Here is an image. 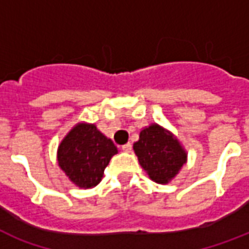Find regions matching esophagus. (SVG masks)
<instances>
[{"instance_id": "34e87169", "label": "esophagus", "mask_w": 249, "mask_h": 249, "mask_svg": "<svg viewBox=\"0 0 249 249\" xmlns=\"http://www.w3.org/2000/svg\"><path fill=\"white\" fill-rule=\"evenodd\" d=\"M121 150H123L124 152H130L132 151V144L130 143L124 144V146H121Z\"/></svg>"}]
</instances>
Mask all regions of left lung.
<instances>
[{"label":"left lung","instance_id":"left-lung-1","mask_svg":"<svg viewBox=\"0 0 249 249\" xmlns=\"http://www.w3.org/2000/svg\"><path fill=\"white\" fill-rule=\"evenodd\" d=\"M133 150L148 177L161 185L172 181L187 160L185 148L177 138L158 124L141 130Z\"/></svg>","mask_w":249,"mask_h":249}]
</instances>
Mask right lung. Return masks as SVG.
Listing matches in <instances>:
<instances>
[{"label": "right lung", "instance_id": "obj_1", "mask_svg": "<svg viewBox=\"0 0 249 249\" xmlns=\"http://www.w3.org/2000/svg\"><path fill=\"white\" fill-rule=\"evenodd\" d=\"M116 146L94 124L80 123L70 130L58 147V164L71 182L91 189L101 182Z\"/></svg>", "mask_w": 249, "mask_h": 249}]
</instances>
